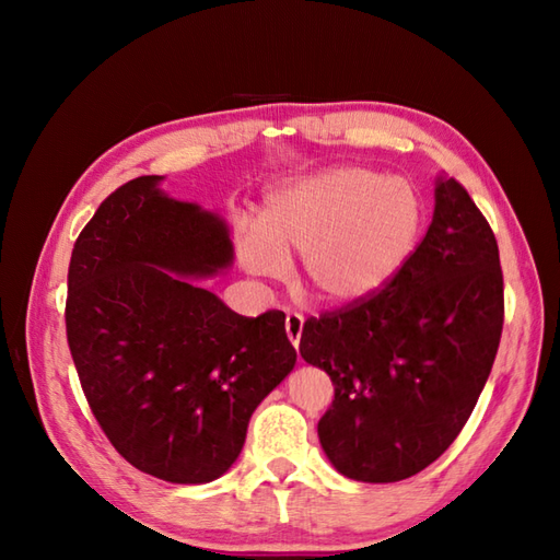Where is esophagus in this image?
<instances>
[{"mask_svg":"<svg viewBox=\"0 0 560 560\" xmlns=\"http://www.w3.org/2000/svg\"><path fill=\"white\" fill-rule=\"evenodd\" d=\"M287 335H289L293 347L299 349L301 335H303V315H299V313H289L287 315Z\"/></svg>","mask_w":560,"mask_h":560,"instance_id":"obj_1","label":"esophagus"}]
</instances>
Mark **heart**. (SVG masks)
<instances>
[{"instance_id":"b5f03b06","label":"heart","mask_w":560,"mask_h":560,"mask_svg":"<svg viewBox=\"0 0 560 560\" xmlns=\"http://www.w3.org/2000/svg\"><path fill=\"white\" fill-rule=\"evenodd\" d=\"M421 229V199L404 177L329 168L271 192L259 225L235 235L243 267L281 279L303 255L307 287L327 303H355L383 291L409 259Z\"/></svg>"}]
</instances>
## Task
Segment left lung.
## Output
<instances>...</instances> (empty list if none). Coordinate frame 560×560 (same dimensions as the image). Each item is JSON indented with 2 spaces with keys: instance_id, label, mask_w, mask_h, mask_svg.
<instances>
[{
  "instance_id": "1",
  "label": "left lung",
  "mask_w": 560,
  "mask_h": 560,
  "mask_svg": "<svg viewBox=\"0 0 560 560\" xmlns=\"http://www.w3.org/2000/svg\"><path fill=\"white\" fill-rule=\"evenodd\" d=\"M503 315L491 225L440 177L433 221L397 277L303 325L301 355L335 385L317 435L337 471L392 483L443 455L491 375Z\"/></svg>"
}]
</instances>
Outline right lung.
Wrapping results in <instances>:
<instances>
[{
	"instance_id": "add662e5",
	"label": "right lung",
	"mask_w": 560,
	"mask_h": 560,
	"mask_svg": "<svg viewBox=\"0 0 560 560\" xmlns=\"http://www.w3.org/2000/svg\"><path fill=\"white\" fill-rule=\"evenodd\" d=\"M161 180L117 187L79 233L67 341L113 447L156 479L207 483L241 455L249 416L293 371L295 349L281 311L243 317L183 279L231 267L233 243L217 213L163 195Z\"/></svg>"
}]
</instances>
